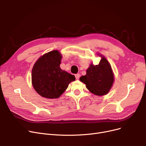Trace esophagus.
<instances>
[{
  "label": "esophagus",
  "instance_id": "34e87169",
  "mask_svg": "<svg viewBox=\"0 0 146 146\" xmlns=\"http://www.w3.org/2000/svg\"><path fill=\"white\" fill-rule=\"evenodd\" d=\"M80 74H79V73H78V74H75V77H76V79H77V80H78V79L80 78Z\"/></svg>",
  "mask_w": 146,
  "mask_h": 146
}]
</instances>
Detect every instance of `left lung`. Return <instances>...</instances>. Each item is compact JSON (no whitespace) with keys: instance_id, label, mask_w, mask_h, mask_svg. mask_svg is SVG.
<instances>
[{"instance_id":"obj_1","label":"left lung","mask_w":146,"mask_h":146,"mask_svg":"<svg viewBox=\"0 0 146 146\" xmlns=\"http://www.w3.org/2000/svg\"><path fill=\"white\" fill-rule=\"evenodd\" d=\"M101 57L98 65L91 63L86 70V74L82 76L80 81L85 83L86 88L97 96H103L111 90L114 81V74L111 66L106 58L100 54Z\"/></svg>"}]
</instances>
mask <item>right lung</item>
Returning <instances> with one entry per match:
<instances>
[{"label": "right lung", "mask_w": 146, "mask_h": 146, "mask_svg": "<svg viewBox=\"0 0 146 146\" xmlns=\"http://www.w3.org/2000/svg\"><path fill=\"white\" fill-rule=\"evenodd\" d=\"M62 55L56 50L44 54L35 63L31 74L33 86L42 97L56 99L62 95L75 77L61 69Z\"/></svg>", "instance_id": "add662e5"}]
</instances>
